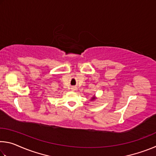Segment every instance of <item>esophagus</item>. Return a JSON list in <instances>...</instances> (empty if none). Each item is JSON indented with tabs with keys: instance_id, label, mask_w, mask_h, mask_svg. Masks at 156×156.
<instances>
[{
	"instance_id": "34e87169",
	"label": "esophagus",
	"mask_w": 156,
	"mask_h": 156,
	"mask_svg": "<svg viewBox=\"0 0 156 156\" xmlns=\"http://www.w3.org/2000/svg\"><path fill=\"white\" fill-rule=\"evenodd\" d=\"M72 90H75V89H76L75 87H73V88H72Z\"/></svg>"
}]
</instances>
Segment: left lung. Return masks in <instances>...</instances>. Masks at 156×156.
<instances>
[{
	"label": "left lung",
	"mask_w": 156,
	"mask_h": 156,
	"mask_svg": "<svg viewBox=\"0 0 156 156\" xmlns=\"http://www.w3.org/2000/svg\"><path fill=\"white\" fill-rule=\"evenodd\" d=\"M96 97H95V96H94V97H92L91 98V101H93V100H96Z\"/></svg>",
	"instance_id": "8db88e82"
}]
</instances>
